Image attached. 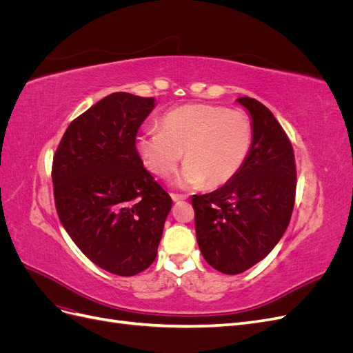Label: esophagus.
Wrapping results in <instances>:
<instances>
[{
    "label": "esophagus",
    "mask_w": 353,
    "mask_h": 353,
    "mask_svg": "<svg viewBox=\"0 0 353 353\" xmlns=\"http://www.w3.org/2000/svg\"><path fill=\"white\" fill-rule=\"evenodd\" d=\"M170 197H172L174 201H179V200H185L187 199L185 194H176V193H172V194H170Z\"/></svg>",
    "instance_id": "34e87169"
}]
</instances>
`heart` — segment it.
<instances>
[{"mask_svg":"<svg viewBox=\"0 0 353 353\" xmlns=\"http://www.w3.org/2000/svg\"><path fill=\"white\" fill-rule=\"evenodd\" d=\"M253 144V123L241 109L213 104H185L160 117L159 130L137 137L135 147L145 166L168 176L183 159L185 166L175 183L215 188L239 174Z\"/></svg>","mask_w":353,"mask_h":353,"instance_id":"obj_1","label":"heart"}]
</instances>
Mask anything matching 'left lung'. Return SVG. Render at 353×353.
<instances>
[{
    "label": "left lung",
    "mask_w": 353,
    "mask_h": 353,
    "mask_svg": "<svg viewBox=\"0 0 353 353\" xmlns=\"http://www.w3.org/2000/svg\"><path fill=\"white\" fill-rule=\"evenodd\" d=\"M237 101L253 123L248 160L225 185L191 197L203 258L228 275L244 272L268 256L288 227L296 196L294 153L281 125L258 100Z\"/></svg>",
    "instance_id": "left-lung-1"
}]
</instances>
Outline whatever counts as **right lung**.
<instances>
[{
  "instance_id": "add662e5",
  "label": "right lung",
  "mask_w": 353,
  "mask_h": 353,
  "mask_svg": "<svg viewBox=\"0 0 353 353\" xmlns=\"http://www.w3.org/2000/svg\"><path fill=\"white\" fill-rule=\"evenodd\" d=\"M153 108V97L108 95L70 122L52 159L63 227L90 261L122 276L153 263L172 208L135 147Z\"/></svg>"
}]
</instances>
